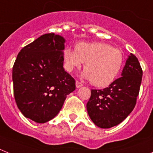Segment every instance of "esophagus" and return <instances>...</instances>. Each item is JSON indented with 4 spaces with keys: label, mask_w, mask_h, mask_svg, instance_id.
<instances>
[{
    "label": "esophagus",
    "mask_w": 153,
    "mask_h": 153,
    "mask_svg": "<svg viewBox=\"0 0 153 153\" xmlns=\"http://www.w3.org/2000/svg\"><path fill=\"white\" fill-rule=\"evenodd\" d=\"M81 86H82V84L80 82H79V81H76V88H80Z\"/></svg>",
    "instance_id": "obj_1"
}]
</instances>
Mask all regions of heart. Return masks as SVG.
<instances>
[{
  "mask_svg": "<svg viewBox=\"0 0 153 153\" xmlns=\"http://www.w3.org/2000/svg\"><path fill=\"white\" fill-rule=\"evenodd\" d=\"M123 54L120 49L105 43H79L75 50L66 48L64 51L65 68L68 72L79 68L84 64L85 71L81 76L91 80L97 87H105L111 84L121 70Z\"/></svg>",
  "mask_w": 153,
  "mask_h": 153,
  "instance_id": "heart-1",
  "label": "heart"
}]
</instances>
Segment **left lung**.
I'll return each mask as SVG.
<instances>
[{
	"instance_id": "1",
	"label": "left lung",
	"mask_w": 153,
	"mask_h": 153,
	"mask_svg": "<svg viewBox=\"0 0 153 153\" xmlns=\"http://www.w3.org/2000/svg\"><path fill=\"white\" fill-rule=\"evenodd\" d=\"M143 71L132 53L128 57L121 77L104 89H91L86 104L91 121L101 128H110L121 123L136 104Z\"/></svg>"
}]
</instances>
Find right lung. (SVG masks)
I'll return each instance as SVG.
<instances>
[{
  "label": "right lung",
  "mask_w": 153,
  "mask_h": 153,
  "mask_svg": "<svg viewBox=\"0 0 153 153\" xmlns=\"http://www.w3.org/2000/svg\"><path fill=\"white\" fill-rule=\"evenodd\" d=\"M65 40L45 34L21 49L13 68L14 97L26 118L45 123L57 116L75 80L63 68Z\"/></svg>",
  "instance_id": "1"
}]
</instances>
